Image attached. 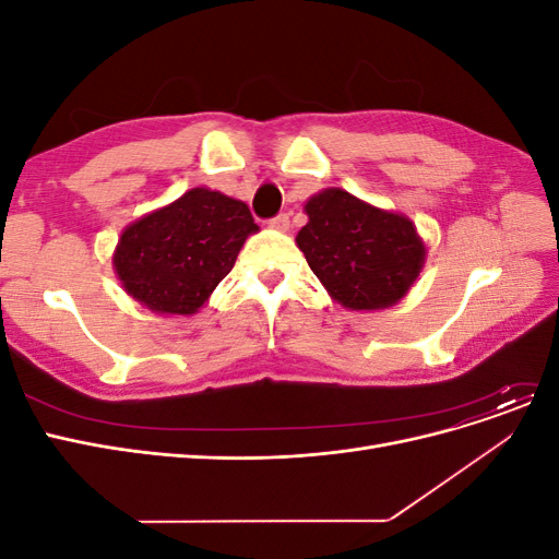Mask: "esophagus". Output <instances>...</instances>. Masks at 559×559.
<instances>
[{
    "label": "esophagus",
    "instance_id": "obj_1",
    "mask_svg": "<svg viewBox=\"0 0 559 559\" xmlns=\"http://www.w3.org/2000/svg\"><path fill=\"white\" fill-rule=\"evenodd\" d=\"M292 222H289V214H277L275 218H270V228H275L280 233H286L289 230Z\"/></svg>",
    "mask_w": 559,
    "mask_h": 559
}]
</instances>
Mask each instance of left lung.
<instances>
[{"label":"left lung","mask_w":559,"mask_h":559,"mask_svg":"<svg viewBox=\"0 0 559 559\" xmlns=\"http://www.w3.org/2000/svg\"><path fill=\"white\" fill-rule=\"evenodd\" d=\"M302 210L308 224L298 230L296 245L343 308L384 310L413 289L427 247L408 216L380 210L335 186L314 193Z\"/></svg>","instance_id":"left-lung-1"}]
</instances>
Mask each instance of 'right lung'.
<instances>
[{
    "label": "right lung",
    "instance_id": "right-lung-1",
    "mask_svg": "<svg viewBox=\"0 0 559 559\" xmlns=\"http://www.w3.org/2000/svg\"><path fill=\"white\" fill-rule=\"evenodd\" d=\"M259 233L242 200L222 191H186L123 228L114 273L123 292L156 314H195Z\"/></svg>",
    "mask_w": 559,
    "mask_h": 559
}]
</instances>
